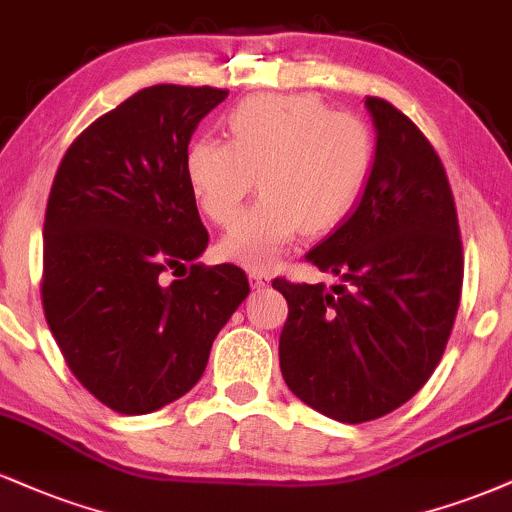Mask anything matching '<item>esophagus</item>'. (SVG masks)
<instances>
[{"instance_id": "obj_1", "label": "esophagus", "mask_w": 512, "mask_h": 512, "mask_svg": "<svg viewBox=\"0 0 512 512\" xmlns=\"http://www.w3.org/2000/svg\"><path fill=\"white\" fill-rule=\"evenodd\" d=\"M249 282H251V287H254V290H261V287L268 285L270 278H268L266 273H261V270H251Z\"/></svg>"}]
</instances>
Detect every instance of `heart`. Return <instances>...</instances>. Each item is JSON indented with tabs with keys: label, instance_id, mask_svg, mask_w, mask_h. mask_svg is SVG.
I'll return each mask as SVG.
<instances>
[{
	"label": "heart",
	"instance_id": "heart-1",
	"mask_svg": "<svg viewBox=\"0 0 512 512\" xmlns=\"http://www.w3.org/2000/svg\"><path fill=\"white\" fill-rule=\"evenodd\" d=\"M230 141H191L184 172L203 213L227 225L244 198H263L220 239V256L266 270L299 232H328L345 220L374 162L362 119L330 112L316 95H256L225 119Z\"/></svg>",
	"mask_w": 512,
	"mask_h": 512
}]
</instances>
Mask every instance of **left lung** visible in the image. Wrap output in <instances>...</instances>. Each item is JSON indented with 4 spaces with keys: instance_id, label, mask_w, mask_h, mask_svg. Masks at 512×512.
I'll return each instance as SVG.
<instances>
[{
    "instance_id": "obj_1",
    "label": "left lung",
    "mask_w": 512,
    "mask_h": 512,
    "mask_svg": "<svg viewBox=\"0 0 512 512\" xmlns=\"http://www.w3.org/2000/svg\"><path fill=\"white\" fill-rule=\"evenodd\" d=\"M364 105L376 150L362 198L306 254L340 285L273 280L290 306L282 378L299 400L345 424L398 410L429 381L462 290L458 213L436 150L390 102Z\"/></svg>"
}]
</instances>
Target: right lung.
<instances>
[{
    "mask_svg": "<svg viewBox=\"0 0 512 512\" xmlns=\"http://www.w3.org/2000/svg\"><path fill=\"white\" fill-rule=\"evenodd\" d=\"M220 88L150 86L66 150L42 227V309L66 364L102 405L148 414L196 386L249 294L244 270L194 263L208 232L184 158ZM192 263L170 286L159 275Z\"/></svg>",
    "mask_w": 512,
    "mask_h": 512,
    "instance_id": "right-lung-1",
    "label": "right lung"
}]
</instances>
